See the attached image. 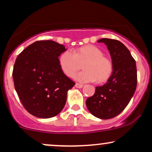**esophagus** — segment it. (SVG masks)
I'll list each match as a JSON object with an SVG mask.
<instances>
[{
    "label": "esophagus",
    "instance_id": "1",
    "mask_svg": "<svg viewBox=\"0 0 152 152\" xmlns=\"http://www.w3.org/2000/svg\"><path fill=\"white\" fill-rule=\"evenodd\" d=\"M75 86H76V88H83V84L76 83V84H75Z\"/></svg>",
    "mask_w": 152,
    "mask_h": 152
}]
</instances>
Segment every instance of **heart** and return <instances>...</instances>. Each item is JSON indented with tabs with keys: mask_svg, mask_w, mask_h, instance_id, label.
<instances>
[{
	"mask_svg": "<svg viewBox=\"0 0 152 152\" xmlns=\"http://www.w3.org/2000/svg\"><path fill=\"white\" fill-rule=\"evenodd\" d=\"M85 61L83 65L84 71L74 75L76 80L83 83L97 80L98 83H103L110 77L113 70L112 61L103 56L101 49L94 45H86L74 52L67 49L61 54L58 63L64 74L71 77L79 69V62Z\"/></svg>",
	"mask_w": 152,
	"mask_h": 152,
	"instance_id": "obj_1",
	"label": "heart"
}]
</instances>
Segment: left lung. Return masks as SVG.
<instances>
[{"mask_svg": "<svg viewBox=\"0 0 152 152\" xmlns=\"http://www.w3.org/2000/svg\"><path fill=\"white\" fill-rule=\"evenodd\" d=\"M98 42L108 49L113 71L107 83L96 87L94 95L88 98L86 103L93 115L107 120L122 113L134 94L137 83L136 62L128 49L118 40L103 38Z\"/></svg>", "mask_w": 152, "mask_h": 152, "instance_id": "8db88e82", "label": "left lung"}]
</instances>
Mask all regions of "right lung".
<instances>
[{"mask_svg":"<svg viewBox=\"0 0 152 152\" xmlns=\"http://www.w3.org/2000/svg\"><path fill=\"white\" fill-rule=\"evenodd\" d=\"M65 47L52 40L29 45L16 58L12 71L15 89L25 110L39 118L58 115L75 85L64 74L58 56Z\"/></svg>","mask_w":152,"mask_h":152,"instance_id":"obj_1","label":"right lung"}]
</instances>
